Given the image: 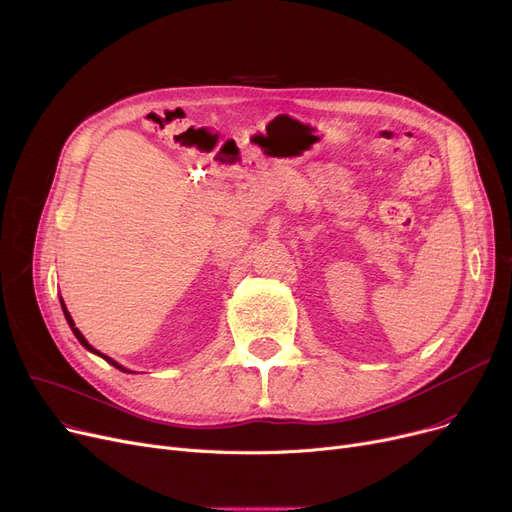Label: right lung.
<instances>
[{
  "label": "right lung",
  "mask_w": 512,
  "mask_h": 512,
  "mask_svg": "<svg viewBox=\"0 0 512 512\" xmlns=\"http://www.w3.org/2000/svg\"><path fill=\"white\" fill-rule=\"evenodd\" d=\"M62 310H64V316H66V320H68V324H70V328H72V333H74V335H76V339H78V341H80V343H82V345H84V347H86V349H88V351H93V353H97V355H101V357H103V359H107V362H109V364H111V366H115V368H117V370H122V372H130V370H126V368H124V366H119V364H117V362H115V359H111V357H107V355H103V353H101V351H97V349H95V347H93V345H90V343H88V341H86V339H84V335H82V333H80V330H78V328H76V324H74V320H72V316H70V312H68V308H66V304H64V299H62Z\"/></svg>",
  "instance_id": "right-lung-1"
}]
</instances>
